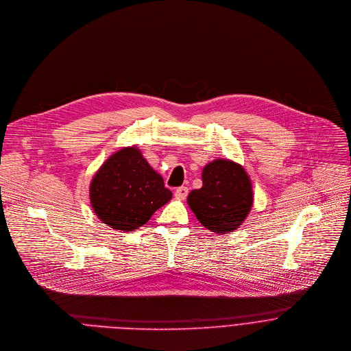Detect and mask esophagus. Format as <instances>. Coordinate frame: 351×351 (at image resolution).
Listing matches in <instances>:
<instances>
[{
	"mask_svg": "<svg viewBox=\"0 0 351 351\" xmlns=\"http://www.w3.org/2000/svg\"><path fill=\"white\" fill-rule=\"evenodd\" d=\"M188 193H189V189H188L186 186H180V188L176 189V193H174V195H176V197L184 200V199H186Z\"/></svg>",
	"mask_w": 351,
	"mask_h": 351,
	"instance_id": "esophagus-1",
	"label": "esophagus"
}]
</instances>
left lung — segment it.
I'll return each mask as SVG.
<instances>
[{
  "instance_id": "obj_1",
  "label": "left lung",
  "mask_w": 351,
  "mask_h": 351,
  "mask_svg": "<svg viewBox=\"0 0 351 351\" xmlns=\"http://www.w3.org/2000/svg\"><path fill=\"white\" fill-rule=\"evenodd\" d=\"M203 186L188 196L199 222L215 233H232L246 218L253 204L252 184L242 166L217 159L203 169Z\"/></svg>"
}]
</instances>
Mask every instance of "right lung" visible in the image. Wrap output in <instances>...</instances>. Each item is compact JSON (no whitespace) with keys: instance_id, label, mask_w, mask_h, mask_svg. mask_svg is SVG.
Here are the masks:
<instances>
[{"instance_id":"add662e5","label":"right lung","mask_w":351,"mask_h":351,"mask_svg":"<svg viewBox=\"0 0 351 351\" xmlns=\"http://www.w3.org/2000/svg\"><path fill=\"white\" fill-rule=\"evenodd\" d=\"M163 178L141 152L126 147L113 154L94 176L90 186L97 217L112 229L132 232L171 199Z\"/></svg>"}]
</instances>
